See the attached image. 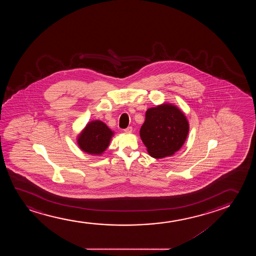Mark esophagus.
Here are the masks:
<instances>
[{"label":"esophagus","mask_w":256,"mask_h":256,"mask_svg":"<svg viewBox=\"0 0 256 256\" xmlns=\"http://www.w3.org/2000/svg\"><path fill=\"white\" fill-rule=\"evenodd\" d=\"M124 131H125L126 133H132V131H133V128H132V126H128V128H125Z\"/></svg>","instance_id":"esophagus-1"}]
</instances>
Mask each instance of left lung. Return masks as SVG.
<instances>
[{
    "instance_id": "1",
    "label": "left lung",
    "mask_w": 256,
    "mask_h": 256,
    "mask_svg": "<svg viewBox=\"0 0 256 256\" xmlns=\"http://www.w3.org/2000/svg\"><path fill=\"white\" fill-rule=\"evenodd\" d=\"M190 124L184 112L170 102L150 108L140 130L148 153L156 159L172 156L186 142Z\"/></svg>"
}]
</instances>
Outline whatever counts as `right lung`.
I'll return each instance as SVG.
<instances>
[{
	"mask_svg": "<svg viewBox=\"0 0 256 256\" xmlns=\"http://www.w3.org/2000/svg\"><path fill=\"white\" fill-rule=\"evenodd\" d=\"M114 131L100 120H91L77 136V144L81 150L92 156H102L108 148Z\"/></svg>",
	"mask_w": 256,
	"mask_h": 256,
	"instance_id": "add662e5",
	"label": "right lung"
}]
</instances>
